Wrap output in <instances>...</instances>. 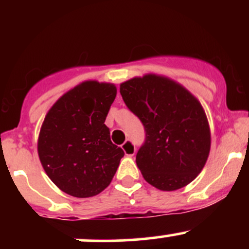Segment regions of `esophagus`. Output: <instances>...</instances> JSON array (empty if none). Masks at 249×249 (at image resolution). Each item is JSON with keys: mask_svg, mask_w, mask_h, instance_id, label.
I'll return each mask as SVG.
<instances>
[{"mask_svg": "<svg viewBox=\"0 0 249 249\" xmlns=\"http://www.w3.org/2000/svg\"><path fill=\"white\" fill-rule=\"evenodd\" d=\"M122 147L127 157H133L134 154H136V145H134L131 141L125 142L124 144L122 145Z\"/></svg>", "mask_w": 249, "mask_h": 249, "instance_id": "obj_1", "label": "esophagus"}]
</instances>
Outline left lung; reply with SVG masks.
I'll use <instances>...</instances> for the list:
<instances>
[{"label":"left lung","mask_w":249,"mask_h":249,"mask_svg":"<svg viewBox=\"0 0 249 249\" xmlns=\"http://www.w3.org/2000/svg\"><path fill=\"white\" fill-rule=\"evenodd\" d=\"M121 95L144 125L145 142L136 156L144 179L161 191L193 181L211 148L210 126L198 99L178 83L156 75L123 83Z\"/></svg>","instance_id":"1"}]
</instances>
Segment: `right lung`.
<instances>
[{"label":"right lung","mask_w":249,"mask_h":249,"mask_svg":"<svg viewBox=\"0 0 249 249\" xmlns=\"http://www.w3.org/2000/svg\"><path fill=\"white\" fill-rule=\"evenodd\" d=\"M116 95L113 84L84 82L63 95L45 116L39 160L63 192L89 198L110 185L124 157L104 124Z\"/></svg>","instance_id":"right-lung-1"}]
</instances>
